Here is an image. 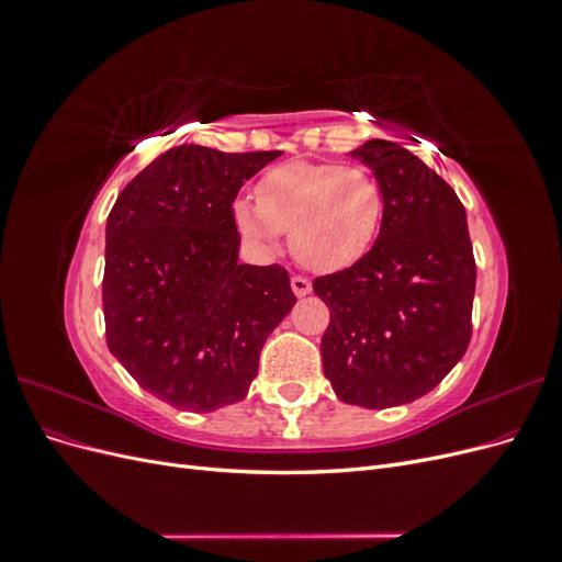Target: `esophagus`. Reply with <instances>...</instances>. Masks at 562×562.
<instances>
[{
  "mask_svg": "<svg viewBox=\"0 0 562 562\" xmlns=\"http://www.w3.org/2000/svg\"><path fill=\"white\" fill-rule=\"evenodd\" d=\"M291 285H293V293L297 297H304V295L312 293V281L307 277H293Z\"/></svg>",
  "mask_w": 562,
  "mask_h": 562,
  "instance_id": "34e87169",
  "label": "esophagus"
}]
</instances>
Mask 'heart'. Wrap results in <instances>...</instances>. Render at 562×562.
Masks as SVG:
<instances>
[{"label":"heart","mask_w":562,"mask_h":562,"mask_svg":"<svg viewBox=\"0 0 562 562\" xmlns=\"http://www.w3.org/2000/svg\"><path fill=\"white\" fill-rule=\"evenodd\" d=\"M382 215L375 173L330 161L281 164L255 187V203H234L236 225L250 241L271 248L288 234L295 260L312 271L359 262L378 239Z\"/></svg>","instance_id":"obj_1"}]
</instances>
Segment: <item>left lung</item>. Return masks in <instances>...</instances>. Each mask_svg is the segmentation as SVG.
Returning <instances> with one entry per match:
<instances>
[{
    "instance_id": "obj_1",
    "label": "left lung",
    "mask_w": 562,
    "mask_h": 562,
    "mask_svg": "<svg viewBox=\"0 0 562 562\" xmlns=\"http://www.w3.org/2000/svg\"><path fill=\"white\" fill-rule=\"evenodd\" d=\"M384 192L378 241L359 262L314 279L330 323L323 372L339 401L382 411L429 394L471 342L475 260L452 187L396 143L351 151Z\"/></svg>"
}]
</instances>
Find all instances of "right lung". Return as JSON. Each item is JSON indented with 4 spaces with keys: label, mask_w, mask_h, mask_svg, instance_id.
I'll return each mask as SVG.
<instances>
[{
    "label": "right lung",
    "mask_w": 562,
    "mask_h": 562,
    "mask_svg": "<svg viewBox=\"0 0 562 562\" xmlns=\"http://www.w3.org/2000/svg\"><path fill=\"white\" fill-rule=\"evenodd\" d=\"M281 151H164L116 196L105 229L103 314L114 359L178 411L241 401L265 339L297 297L281 265H239L232 203Z\"/></svg>",
    "instance_id": "right-lung-1"
}]
</instances>
